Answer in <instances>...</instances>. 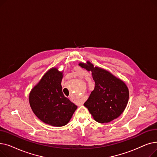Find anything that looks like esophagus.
Returning a JSON list of instances; mask_svg holds the SVG:
<instances>
[{
    "label": "esophagus",
    "instance_id": "obj_1",
    "mask_svg": "<svg viewBox=\"0 0 157 157\" xmlns=\"http://www.w3.org/2000/svg\"><path fill=\"white\" fill-rule=\"evenodd\" d=\"M76 104H78V105H81V104H83V101H82L81 100H79V101H76Z\"/></svg>",
    "mask_w": 157,
    "mask_h": 157
}]
</instances>
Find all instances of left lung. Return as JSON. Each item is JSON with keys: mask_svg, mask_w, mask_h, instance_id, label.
<instances>
[{"mask_svg": "<svg viewBox=\"0 0 157 157\" xmlns=\"http://www.w3.org/2000/svg\"><path fill=\"white\" fill-rule=\"evenodd\" d=\"M79 65L91 71L95 86L84 105L98 123H108L117 118L125 110L129 97L125 83L109 71L87 61Z\"/></svg>", "mask_w": 157, "mask_h": 157, "instance_id": "obj_1", "label": "left lung"}]
</instances>
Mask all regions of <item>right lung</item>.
Wrapping results in <instances>:
<instances>
[{"mask_svg":"<svg viewBox=\"0 0 157 157\" xmlns=\"http://www.w3.org/2000/svg\"><path fill=\"white\" fill-rule=\"evenodd\" d=\"M63 72L53 67L48 71L29 94V103L36 117L54 127L67 125L77 105L65 97L61 82Z\"/></svg>","mask_w":157,"mask_h":157,"instance_id":"right-lung-1","label":"right lung"}]
</instances>
